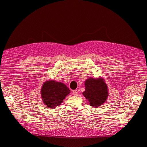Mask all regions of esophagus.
<instances>
[{
	"label": "esophagus",
	"mask_w": 147,
	"mask_h": 147,
	"mask_svg": "<svg viewBox=\"0 0 147 147\" xmlns=\"http://www.w3.org/2000/svg\"><path fill=\"white\" fill-rule=\"evenodd\" d=\"M78 90H73V95L76 96V95H78Z\"/></svg>",
	"instance_id": "1"
}]
</instances>
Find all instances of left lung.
Returning a JSON list of instances; mask_svg holds the SVG:
<instances>
[{"label": "left lung", "mask_w": 147, "mask_h": 147, "mask_svg": "<svg viewBox=\"0 0 147 147\" xmlns=\"http://www.w3.org/2000/svg\"><path fill=\"white\" fill-rule=\"evenodd\" d=\"M85 91L83 95L87 99L90 106L99 107L106 101L109 93L107 84L104 79L89 78L84 83Z\"/></svg>", "instance_id": "left-lung-1"}]
</instances>
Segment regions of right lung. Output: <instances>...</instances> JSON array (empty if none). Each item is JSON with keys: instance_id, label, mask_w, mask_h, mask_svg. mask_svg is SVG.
Segmentation results:
<instances>
[{"instance_id": "1", "label": "right lung", "mask_w": 147, "mask_h": 147, "mask_svg": "<svg viewBox=\"0 0 147 147\" xmlns=\"http://www.w3.org/2000/svg\"><path fill=\"white\" fill-rule=\"evenodd\" d=\"M70 92L65 84L54 80L45 82L42 88L41 95L45 105L51 109L60 105Z\"/></svg>"}]
</instances>
